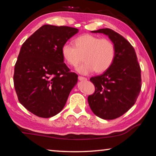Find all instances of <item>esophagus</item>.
<instances>
[{
    "label": "esophagus",
    "mask_w": 156,
    "mask_h": 156,
    "mask_svg": "<svg viewBox=\"0 0 156 156\" xmlns=\"http://www.w3.org/2000/svg\"><path fill=\"white\" fill-rule=\"evenodd\" d=\"M78 80H80V81H86L87 79V78L85 77H83V76H78Z\"/></svg>",
    "instance_id": "1"
}]
</instances>
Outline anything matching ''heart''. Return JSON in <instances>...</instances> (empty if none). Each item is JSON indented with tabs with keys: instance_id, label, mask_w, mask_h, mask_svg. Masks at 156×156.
I'll return each instance as SVG.
<instances>
[{
	"instance_id": "1",
	"label": "heart",
	"mask_w": 156,
	"mask_h": 156,
	"mask_svg": "<svg viewBox=\"0 0 156 156\" xmlns=\"http://www.w3.org/2000/svg\"><path fill=\"white\" fill-rule=\"evenodd\" d=\"M61 53L66 62L72 67L77 66L83 56L84 62L78 66L77 71L88 74L94 71L100 73L109 69L114 62L116 51L114 43L109 39L84 34L74 39L73 46L65 44Z\"/></svg>"
}]
</instances>
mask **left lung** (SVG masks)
Wrapping results in <instances>:
<instances>
[{"instance_id":"left-lung-1","label":"left lung","mask_w":156,"mask_h":156,"mask_svg":"<svg viewBox=\"0 0 156 156\" xmlns=\"http://www.w3.org/2000/svg\"><path fill=\"white\" fill-rule=\"evenodd\" d=\"M109 36L115 47L113 65L104 73L90 78L95 91L88 96L92 112L105 120H113L128 112L141 90V69L135 49L130 43L109 28L92 31Z\"/></svg>"}]
</instances>
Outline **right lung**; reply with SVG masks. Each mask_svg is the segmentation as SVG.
Instances as JSON below:
<instances>
[{"label": "right lung", "mask_w": 156, "mask_h": 156, "mask_svg": "<svg viewBox=\"0 0 156 156\" xmlns=\"http://www.w3.org/2000/svg\"><path fill=\"white\" fill-rule=\"evenodd\" d=\"M78 31L44 25L25 41L15 64L14 84L20 103L41 118L61 112L78 80L62 56V47Z\"/></svg>", "instance_id": "obj_1"}]
</instances>
